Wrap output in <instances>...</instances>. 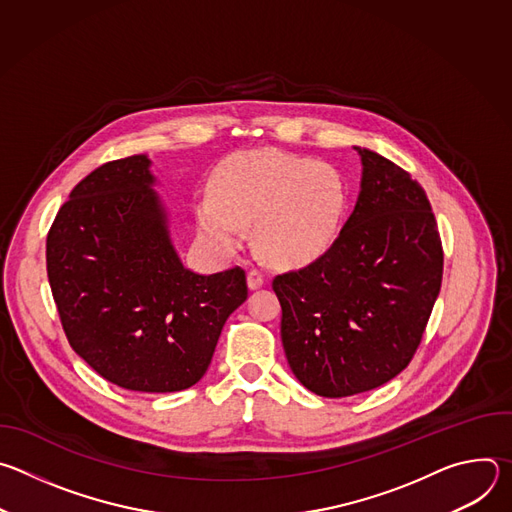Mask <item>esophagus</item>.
Returning a JSON list of instances; mask_svg holds the SVG:
<instances>
[{"instance_id":"esophagus-1","label":"esophagus","mask_w":512,"mask_h":512,"mask_svg":"<svg viewBox=\"0 0 512 512\" xmlns=\"http://www.w3.org/2000/svg\"><path fill=\"white\" fill-rule=\"evenodd\" d=\"M263 283H265V275H263L261 269H249L247 271V285H249V289H257Z\"/></svg>"}]
</instances>
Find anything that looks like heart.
Masks as SVG:
<instances>
[{
	"mask_svg": "<svg viewBox=\"0 0 512 512\" xmlns=\"http://www.w3.org/2000/svg\"><path fill=\"white\" fill-rule=\"evenodd\" d=\"M212 196L196 206L202 237L233 249L255 225L259 253L277 265H306L322 257L340 231L346 192L324 164L277 150L241 154L218 170Z\"/></svg>",
	"mask_w": 512,
	"mask_h": 512,
	"instance_id": "b5f03b06",
	"label": "heart"
}]
</instances>
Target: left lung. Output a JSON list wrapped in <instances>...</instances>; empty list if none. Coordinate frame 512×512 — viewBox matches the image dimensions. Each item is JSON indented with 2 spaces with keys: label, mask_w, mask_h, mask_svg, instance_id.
Here are the masks:
<instances>
[{
  "label": "left lung",
  "mask_w": 512,
  "mask_h": 512,
  "mask_svg": "<svg viewBox=\"0 0 512 512\" xmlns=\"http://www.w3.org/2000/svg\"><path fill=\"white\" fill-rule=\"evenodd\" d=\"M356 150L360 194L340 235L308 267L273 277L289 369L330 399L377 389L407 367L444 273L421 184L391 160Z\"/></svg>",
  "instance_id": "obj_1"
}]
</instances>
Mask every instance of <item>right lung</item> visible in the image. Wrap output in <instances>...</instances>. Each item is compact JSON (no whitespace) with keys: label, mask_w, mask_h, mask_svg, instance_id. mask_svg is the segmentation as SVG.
<instances>
[{"label":"right lung","mask_w":512,"mask_h":512,"mask_svg":"<svg viewBox=\"0 0 512 512\" xmlns=\"http://www.w3.org/2000/svg\"><path fill=\"white\" fill-rule=\"evenodd\" d=\"M152 184L145 156L83 178L48 231L46 269L68 344L93 371L129 391L174 393L206 373L247 277L186 269Z\"/></svg>","instance_id":"add662e5"}]
</instances>
